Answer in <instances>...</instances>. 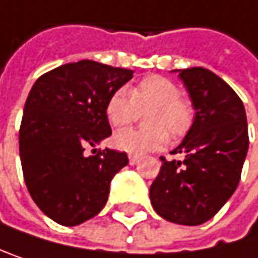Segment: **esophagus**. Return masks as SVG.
I'll return each mask as SVG.
<instances>
[{
    "label": "esophagus",
    "instance_id": "esophagus-1",
    "mask_svg": "<svg viewBox=\"0 0 258 258\" xmlns=\"http://www.w3.org/2000/svg\"><path fill=\"white\" fill-rule=\"evenodd\" d=\"M138 161H140V156L138 155H129V164L131 165H135Z\"/></svg>",
    "mask_w": 258,
    "mask_h": 258
}]
</instances>
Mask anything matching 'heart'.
<instances>
[{
	"label": "heart",
	"instance_id": "heart-1",
	"mask_svg": "<svg viewBox=\"0 0 258 258\" xmlns=\"http://www.w3.org/2000/svg\"><path fill=\"white\" fill-rule=\"evenodd\" d=\"M152 108L147 129H124L114 135L112 143L118 150L141 155L165 147L173 137H183L194 120L192 105L180 97L179 87L164 76H149L140 81L131 93L124 88L115 90L106 100L105 114L115 127L132 123L138 111Z\"/></svg>",
	"mask_w": 258,
	"mask_h": 258
}]
</instances>
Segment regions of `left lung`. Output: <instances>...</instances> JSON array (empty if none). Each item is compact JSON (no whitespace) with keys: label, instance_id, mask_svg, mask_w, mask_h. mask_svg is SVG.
<instances>
[{"label":"left lung","instance_id":"obj_1","mask_svg":"<svg viewBox=\"0 0 258 258\" xmlns=\"http://www.w3.org/2000/svg\"><path fill=\"white\" fill-rule=\"evenodd\" d=\"M179 73L194 109L192 124L150 186V201L164 219L200 225L213 218L234 194L248 153V124L242 100L213 72L203 67Z\"/></svg>","mask_w":258,"mask_h":258}]
</instances>
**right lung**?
Returning a JSON list of instances; mask_svg holds the SVG:
<instances>
[{
  "instance_id": "right-lung-1",
  "label": "right lung",
  "mask_w": 258,
  "mask_h": 258,
  "mask_svg": "<svg viewBox=\"0 0 258 258\" xmlns=\"http://www.w3.org/2000/svg\"><path fill=\"white\" fill-rule=\"evenodd\" d=\"M134 70L91 60L63 64L33 85L19 131V155L28 192L52 221L73 227L106 204L112 177L127 165L126 153L85 155L111 135L108 97Z\"/></svg>"
}]
</instances>
